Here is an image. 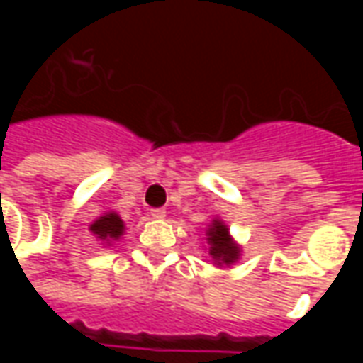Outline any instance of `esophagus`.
Instances as JSON below:
<instances>
[{"label":"esophagus","mask_w":363,"mask_h":363,"mask_svg":"<svg viewBox=\"0 0 363 363\" xmlns=\"http://www.w3.org/2000/svg\"><path fill=\"white\" fill-rule=\"evenodd\" d=\"M150 216L153 218V220H163V218L167 216V212L163 210V208H151Z\"/></svg>","instance_id":"34e87169"}]
</instances>
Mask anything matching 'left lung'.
Returning a JSON list of instances; mask_svg holds the SVG:
<instances>
[{
	"instance_id": "1",
	"label": "left lung",
	"mask_w": 363,
	"mask_h": 363,
	"mask_svg": "<svg viewBox=\"0 0 363 363\" xmlns=\"http://www.w3.org/2000/svg\"><path fill=\"white\" fill-rule=\"evenodd\" d=\"M208 245H210V255L220 264L221 262L223 264H231L239 257V247L235 243H231L228 228L218 220H213V223L208 229Z\"/></svg>"
}]
</instances>
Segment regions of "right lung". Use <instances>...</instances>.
Here are the masks:
<instances>
[{"label":"right lung","instance_id":"1","mask_svg":"<svg viewBox=\"0 0 363 363\" xmlns=\"http://www.w3.org/2000/svg\"><path fill=\"white\" fill-rule=\"evenodd\" d=\"M91 231H93L99 239L114 241V239H118V237L124 233V223H122V220H120L116 213H106V216L99 218V220L91 225Z\"/></svg>","mask_w":363,"mask_h":363}]
</instances>
